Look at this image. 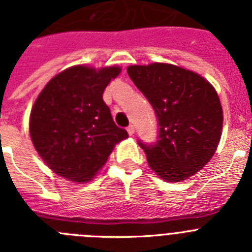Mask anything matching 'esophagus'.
<instances>
[{"label":"esophagus","mask_w":252,"mask_h":252,"mask_svg":"<svg viewBox=\"0 0 252 252\" xmlns=\"http://www.w3.org/2000/svg\"><path fill=\"white\" fill-rule=\"evenodd\" d=\"M126 131H128V134H129V135H133V134H134V131H135L134 126H129L128 128H126Z\"/></svg>","instance_id":"1"}]
</instances>
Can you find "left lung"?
<instances>
[{
	"instance_id": "1",
	"label": "left lung",
	"mask_w": 252,
	"mask_h": 252,
	"mask_svg": "<svg viewBox=\"0 0 252 252\" xmlns=\"http://www.w3.org/2000/svg\"><path fill=\"white\" fill-rule=\"evenodd\" d=\"M128 75L153 106L159 131L148 146L138 140L148 164L167 182L202 169L221 138L222 106L215 88L201 75L171 64L129 66Z\"/></svg>"
}]
</instances>
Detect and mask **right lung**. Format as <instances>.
<instances>
[{"mask_svg":"<svg viewBox=\"0 0 252 252\" xmlns=\"http://www.w3.org/2000/svg\"><path fill=\"white\" fill-rule=\"evenodd\" d=\"M121 67L72 66L54 76L30 115L35 149L56 174L88 182L105 164L114 146L128 138L117 126L103 93Z\"/></svg>","mask_w":252,"mask_h":252,"instance_id":"right-lung-1","label":"right lung"}]
</instances>
